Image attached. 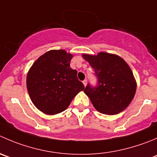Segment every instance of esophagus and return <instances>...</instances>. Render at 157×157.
Instances as JSON below:
<instances>
[{"mask_svg": "<svg viewBox=\"0 0 157 157\" xmlns=\"http://www.w3.org/2000/svg\"><path fill=\"white\" fill-rule=\"evenodd\" d=\"M83 85H84V86H86V84H87V80H83Z\"/></svg>", "mask_w": 157, "mask_h": 157, "instance_id": "esophagus-1", "label": "esophagus"}]
</instances>
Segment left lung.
<instances>
[{"label":"left lung","instance_id":"left-lung-1","mask_svg":"<svg viewBox=\"0 0 157 157\" xmlns=\"http://www.w3.org/2000/svg\"><path fill=\"white\" fill-rule=\"evenodd\" d=\"M98 79L97 87L86 86L84 93L97 111L115 115L129 106L134 97L136 82L127 62L116 54L100 52L97 55L83 54Z\"/></svg>","mask_w":157,"mask_h":157}]
</instances>
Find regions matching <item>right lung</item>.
Instances as JSON below:
<instances>
[{"label":"right lung","mask_w":157,"mask_h":157,"mask_svg":"<svg viewBox=\"0 0 157 157\" xmlns=\"http://www.w3.org/2000/svg\"><path fill=\"white\" fill-rule=\"evenodd\" d=\"M73 55L64 50H51L40 56L27 75L32 103L48 115L64 111L77 94L84 90L77 71L70 67Z\"/></svg>","instance_id":"right-lung-1"}]
</instances>
